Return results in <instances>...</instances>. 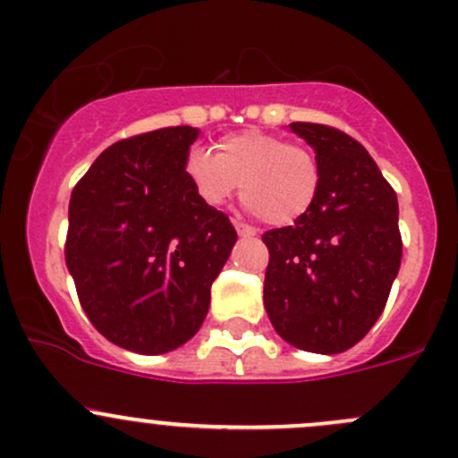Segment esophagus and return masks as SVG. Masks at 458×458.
<instances>
[{"mask_svg":"<svg viewBox=\"0 0 458 458\" xmlns=\"http://www.w3.org/2000/svg\"><path fill=\"white\" fill-rule=\"evenodd\" d=\"M234 228H237L239 237H254V234H257V228L243 224V221H234Z\"/></svg>","mask_w":458,"mask_h":458,"instance_id":"obj_1","label":"esophagus"}]
</instances>
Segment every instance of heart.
I'll list each match as a JSON object with an SVG mask.
<instances>
[{"label": "heart", "instance_id": "1", "mask_svg": "<svg viewBox=\"0 0 458 458\" xmlns=\"http://www.w3.org/2000/svg\"><path fill=\"white\" fill-rule=\"evenodd\" d=\"M184 173L201 204L219 208L242 186L245 204L272 225L296 224L320 192L316 153L261 129L221 138L216 153L191 148Z\"/></svg>", "mask_w": 458, "mask_h": 458}]
</instances>
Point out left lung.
<instances>
[{
	"instance_id": "obj_1",
	"label": "left lung",
	"mask_w": 458,
	"mask_h": 458,
	"mask_svg": "<svg viewBox=\"0 0 458 458\" xmlns=\"http://www.w3.org/2000/svg\"><path fill=\"white\" fill-rule=\"evenodd\" d=\"M290 127L316 148L320 192L302 219L263 234V302L274 329L296 349L340 353L386 307L402 263L397 195L344 131L316 123Z\"/></svg>"
}]
</instances>
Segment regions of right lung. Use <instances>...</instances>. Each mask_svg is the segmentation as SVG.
<instances>
[{
	"label": "right lung",
	"instance_id": "1",
	"mask_svg": "<svg viewBox=\"0 0 458 458\" xmlns=\"http://www.w3.org/2000/svg\"><path fill=\"white\" fill-rule=\"evenodd\" d=\"M197 129L105 148L70 199L65 263L89 322L123 349L166 353L197 334L237 230L184 173Z\"/></svg>",
	"mask_w": 458,
	"mask_h": 458
}]
</instances>
